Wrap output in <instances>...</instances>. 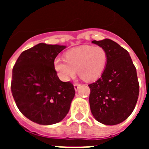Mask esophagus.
Here are the masks:
<instances>
[{"mask_svg": "<svg viewBox=\"0 0 149 149\" xmlns=\"http://www.w3.org/2000/svg\"><path fill=\"white\" fill-rule=\"evenodd\" d=\"M81 84H74V89H75V91H77L79 89V88L81 87Z\"/></svg>", "mask_w": 149, "mask_h": 149, "instance_id": "1", "label": "esophagus"}]
</instances>
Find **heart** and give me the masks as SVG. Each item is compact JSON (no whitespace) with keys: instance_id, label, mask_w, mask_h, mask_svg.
Wrapping results in <instances>:
<instances>
[{"instance_id":"1","label":"heart","mask_w":149,"mask_h":149,"mask_svg":"<svg viewBox=\"0 0 149 149\" xmlns=\"http://www.w3.org/2000/svg\"><path fill=\"white\" fill-rule=\"evenodd\" d=\"M107 63V54L102 47L83 45L67 51L65 60L55 59L54 67L63 81L74 77L76 71L81 79L91 81L101 75Z\"/></svg>"}]
</instances>
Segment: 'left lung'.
<instances>
[{"instance_id": "1", "label": "left lung", "mask_w": 149, "mask_h": 149, "mask_svg": "<svg viewBox=\"0 0 149 149\" xmlns=\"http://www.w3.org/2000/svg\"><path fill=\"white\" fill-rule=\"evenodd\" d=\"M107 54V63L101 77L89 84V105L98 122L115 125L132 113L139 96L136 68L129 53L109 39L92 42Z\"/></svg>"}]
</instances>
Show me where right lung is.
Wrapping results in <instances>:
<instances>
[{
  "instance_id": "right-lung-1",
  "label": "right lung",
  "mask_w": 149,
  "mask_h": 149,
  "mask_svg": "<svg viewBox=\"0 0 149 149\" xmlns=\"http://www.w3.org/2000/svg\"><path fill=\"white\" fill-rule=\"evenodd\" d=\"M66 46L39 43L23 51L13 69L11 90L18 110L35 123L49 125L63 120L75 91L59 79L54 67Z\"/></svg>"
}]
</instances>
